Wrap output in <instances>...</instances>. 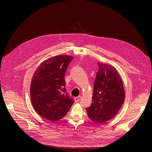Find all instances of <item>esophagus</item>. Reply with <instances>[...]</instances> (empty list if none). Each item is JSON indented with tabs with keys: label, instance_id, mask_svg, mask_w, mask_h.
<instances>
[{
	"label": "esophagus",
	"instance_id": "esophagus-1",
	"mask_svg": "<svg viewBox=\"0 0 152 152\" xmlns=\"http://www.w3.org/2000/svg\"><path fill=\"white\" fill-rule=\"evenodd\" d=\"M81 98V96H78V97H75V98L74 99H75V102H79V100H80Z\"/></svg>",
	"mask_w": 152,
	"mask_h": 152
}]
</instances>
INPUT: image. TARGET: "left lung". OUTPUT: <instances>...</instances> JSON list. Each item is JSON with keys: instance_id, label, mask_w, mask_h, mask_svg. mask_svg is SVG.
Here are the masks:
<instances>
[{"instance_id": "1", "label": "left lung", "mask_w": 152, "mask_h": 152, "mask_svg": "<svg viewBox=\"0 0 152 152\" xmlns=\"http://www.w3.org/2000/svg\"><path fill=\"white\" fill-rule=\"evenodd\" d=\"M91 105L86 108L92 121L104 123L115 116L125 97L121 77L112 66L98 63Z\"/></svg>"}]
</instances>
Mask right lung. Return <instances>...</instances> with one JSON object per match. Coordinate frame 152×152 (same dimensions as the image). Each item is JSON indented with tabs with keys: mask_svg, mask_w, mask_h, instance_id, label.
<instances>
[{
	"mask_svg": "<svg viewBox=\"0 0 152 152\" xmlns=\"http://www.w3.org/2000/svg\"><path fill=\"white\" fill-rule=\"evenodd\" d=\"M74 58L58 55L43 61L37 68L30 89L31 103L44 118L57 121L65 116L75 100L65 89V75Z\"/></svg>",
	"mask_w": 152,
	"mask_h": 152,
	"instance_id": "add662e5",
	"label": "right lung"
}]
</instances>
